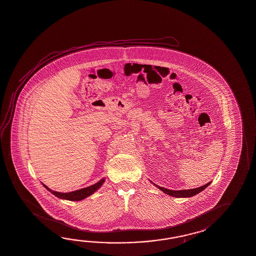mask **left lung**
Here are the masks:
<instances>
[{
    "instance_id": "8db88e82",
    "label": "left lung",
    "mask_w": 256,
    "mask_h": 256,
    "mask_svg": "<svg viewBox=\"0 0 256 256\" xmlns=\"http://www.w3.org/2000/svg\"><path fill=\"white\" fill-rule=\"evenodd\" d=\"M210 184V182H208L206 184L202 185L201 187H198V188H196V189H190V190H168V189H165V188H163V187H160V186H158V189H160L162 192H164L165 194H168V196H170L173 197H190L194 196H196L197 194H199L200 192H202V190H204L206 187H208V185Z\"/></svg>"
}]
</instances>
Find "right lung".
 <instances>
[{
	"label": "right lung",
	"mask_w": 256,
	"mask_h": 256,
	"mask_svg": "<svg viewBox=\"0 0 256 256\" xmlns=\"http://www.w3.org/2000/svg\"><path fill=\"white\" fill-rule=\"evenodd\" d=\"M105 182V178H102L98 182H96V184L91 185L90 187L86 188H83L80 190H74V192H55V190H50L48 189L46 185H44V187L50 190L52 194L55 196L59 197L60 199H66V200H70V201H80L83 200L84 198L90 196L94 192L98 190Z\"/></svg>",
	"instance_id": "add662e5"
}]
</instances>
